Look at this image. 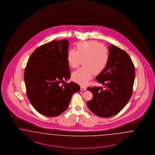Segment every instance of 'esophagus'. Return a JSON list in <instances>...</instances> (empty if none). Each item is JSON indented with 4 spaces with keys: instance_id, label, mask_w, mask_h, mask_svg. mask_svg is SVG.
Listing matches in <instances>:
<instances>
[{
    "instance_id": "obj_1",
    "label": "esophagus",
    "mask_w": 155,
    "mask_h": 155,
    "mask_svg": "<svg viewBox=\"0 0 155 155\" xmlns=\"http://www.w3.org/2000/svg\"><path fill=\"white\" fill-rule=\"evenodd\" d=\"M87 88L84 86H81V91H86Z\"/></svg>"
}]
</instances>
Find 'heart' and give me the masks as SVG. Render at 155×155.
Segmentation results:
<instances>
[{"mask_svg": "<svg viewBox=\"0 0 155 155\" xmlns=\"http://www.w3.org/2000/svg\"><path fill=\"white\" fill-rule=\"evenodd\" d=\"M77 50H68L67 60L68 64L75 68L84 59V66L73 73L72 78L81 85H85L94 74H99L104 71L109 62V52L97 41L81 42L77 44Z\"/></svg>", "mask_w": 155, "mask_h": 155, "instance_id": "heart-1", "label": "heart"}]
</instances>
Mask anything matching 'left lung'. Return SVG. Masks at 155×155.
Returning a JSON list of instances; mask_svg holds the SVG:
<instances>
[{
  "mask_svg": "<svg viewBox=\"0 0 155 155\" xmlns=\"http://www.w3.org/2000/svg\"><path fill=\"white\" fill-rule=\"evenodd\" d=\"M108 50V64L96 78L104 89L99 87L87 88L93 94V98L87 102V106L102 118L117 114L127 104L132 94L136 75L134 66L124 51L112 44Z\"/></svg>",
  "mask_w": 155,
  "mask_h": 155,
  "instance_id": "obj_1",
  "label": "left lung"
}]
</instances>
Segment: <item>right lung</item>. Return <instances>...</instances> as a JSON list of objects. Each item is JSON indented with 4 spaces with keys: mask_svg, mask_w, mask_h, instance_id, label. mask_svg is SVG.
I'll return each mask as SVG.
<instances>
[{
    "mask_svg": "<svg viewBox=\"0 0 155 155\" xmlns=\"http://www.w3.org/2000/svg\"><path fill=\"white\" fill-rule=\"evenodd\" d=\"M68 41L53 40L38 47L30 56L25 68L26 94L31 105L44 116L59 115L68 107L72 96L80 87L71 81L67 60Z\"/></svg>",
    "mask_w": 155,
    "mask_h": 155,
    "instance_id": "obj_1",
    "label": "right lung"
}]
</instances>
